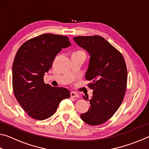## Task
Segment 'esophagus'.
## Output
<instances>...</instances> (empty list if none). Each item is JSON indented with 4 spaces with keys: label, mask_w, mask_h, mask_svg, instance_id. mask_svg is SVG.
<instances>
[{
    "label": "esophagus",
    "mask_w": 149,
    "mask_h": 149,
    "mask_svg": "<svg viewBox=\"0 0 149 149\" xmlns=\"http://www.w3.org/2000/svg\"><path fill=\"white\" fill-rule=\"evenodd\" d=\"M70 96H71V97H73V98H77L79 97V95H78L77 93H76L75 92H72L71 93H70Z\"/></svg>",
    "instance_id": "34e87169"
}]
</instances>
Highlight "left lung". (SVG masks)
Segmentation results:
<instances>
[{"label":"left lung","instance_id":"1","mask_svg":"<svg viewBox=\"0 0 149 149\" xmlns=\"http://www.w3.org/2000/svg\"><path fill=\"white\" fill-rule=\"evenodd\" d=\"M74 41L89 52V67L85 79L90 81L88 87L93 90L88 100L91 107L81 114V120L91 125L107 122L120 107L127 88V70L122 53L99 35L79 36Z\"/></svg>","mask_w":149,"mask_h":149}]
</instances>
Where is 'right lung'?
<instances>
[{
	"instance_id": "1",
	"label": "right lung",
	"mask_w": 149,
	"mask_h": 149,
	"mask_svg": "<svg viewBox=\"0 0 149 149\" xmlns=\"http://www.w3.org/2000/svg\"><path fill=\"white\" fill-rule=\"evenodd\" d=\"M70 45L67 36L45 33L27 40L16 52L12 65L14 94L25 112L33 119L49 118L61 100L70 97L66 88L45 84L43 79L56 55Z\"/></svg>"
}]
</instances>
